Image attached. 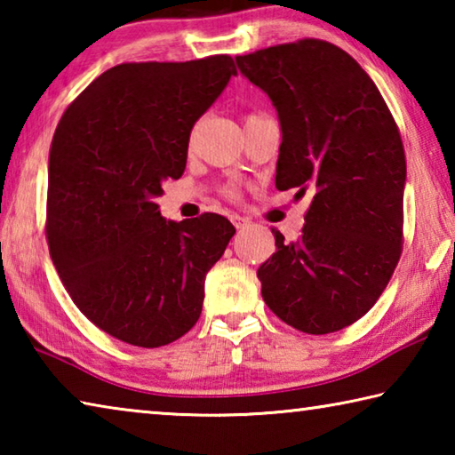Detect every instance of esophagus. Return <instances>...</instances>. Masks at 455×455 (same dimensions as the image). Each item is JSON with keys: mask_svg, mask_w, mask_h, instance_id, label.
Here are the masks:
<instances>
[{"mask_svg": "<svg viewBox=\"0 0 455 455\" xmlns=\"http://www.w3.org/2000/svg\"><path fill=\"white\" fill-rule=\"evenodd\" d=\"M230 220H233V225H235L238 230H243V228L249 227V220L243 219V217H238V214H233V217H230Z\"/></svg>", "mask_w": 455, "mask_h": 455, "instance_id": "obj_1", "label": "esophagus"}]
</instances>
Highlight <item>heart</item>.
<instances>
[{"label":"heart","mask_w":455,"mask_h":455,"mask_svg":"<svg viewBox=\"0 0 455 455\" xmlns=\"http://www.w3.org/2000/svg\"><path fill=\"white\" fill-rule=\"evenodd\" d=\"M255 116H257V114H251V116H246V120L255 118ZM225 195H227L228 198H236V196H238V190H236V187H233V184H230V187L225 188Z\"/></svg>","instance_id":"obj_1"}]
</instances>
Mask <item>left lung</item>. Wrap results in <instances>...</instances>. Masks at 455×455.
Instances as JSON below:
<instances>
[{"mask_svg":"<svg viewBox=\"0 0 455 455\" xmlns=\"http://www.w3.org/2000/svg\"><path fill=\"white\" fill-rule=\"evenodd\" d=\"M235 60L279 112L275 187L313 192L297 241L273 228L260 292L287 325L335 333L371 309L402 257V134L373 80L333 44L305 37Z\"/></svg>","mask_w":455,"mask_h":455,"instance_id":"1","label":"left lung"}]
</instances>
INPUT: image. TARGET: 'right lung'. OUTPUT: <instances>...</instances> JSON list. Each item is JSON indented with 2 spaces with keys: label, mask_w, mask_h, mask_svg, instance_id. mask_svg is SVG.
Instances as JSON below:
<instances>
[{
  "label": "right lung",
  "mask_w": 455,
  "mask_h": 455,
  "mask_svg": "<svg viewBox=\"0 0 455 455\" xmlns=\"http://www.w3.org/2000/svg\"><path fill=\"white\" fill-rule=\"evenodd\" d=\"M236 76L230 56L126 61L66 108L50 146L45 238L76 307L104 333L163 347L195 327L204 276L235 235L217 212L160 217L190 130Z\"/></svg>",
  "instance_id": "1"
}]
</instances>
